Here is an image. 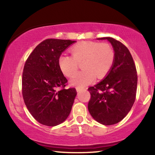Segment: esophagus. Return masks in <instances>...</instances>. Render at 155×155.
<instances>
[{
  "instance_id": "1",
  "label": "esophagus",
  "mask_w": 155,
  "mask_h": 155,
  "mask_svg": "<svg viewBox=\"0 0 155 155\" xmlns=\"http://www.w3.org/2000/svg\"><path fill=\"white\" fill-rule=\"evenodd\" d=\"M76 90H77V92H81L82 90H85V89L84 88H80V87H76Z\"/></svg>"
}]
</instances>
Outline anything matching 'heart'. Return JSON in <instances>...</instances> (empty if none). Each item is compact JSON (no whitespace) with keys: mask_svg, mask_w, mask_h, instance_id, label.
Returning a JSON list of instances; mask_svg holds the SVG:
<instances>
[{"mask_svg":"<svg viewBox=\"0 0 155 155\" xmlns=\"http://www.w3.org/2000/svg\"><path fill=\"white\" fill-rule=\"evenodd\" d=\"M72 56L62 54L58 58V65L65 76L72 78L78 71L79 64L83 70L76 74L71 84L84 87L92 83L96 76L99 79L109 73L115 58L113 48L108 43L96 41L80 42L70 49Z\"/></svg>","mask_w":155,"mask_h":155,"instance_id":"1","label":"heart"}]
</instances>
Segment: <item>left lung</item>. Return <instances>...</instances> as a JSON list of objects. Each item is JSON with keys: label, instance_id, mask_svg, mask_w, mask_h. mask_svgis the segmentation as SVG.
I'll return each instance as SVG.
<instances>
[{"label": "left lung", "instance_id": "8db88e82", "mask_svg": "<svg viewBox=\"0 0 155 155\" xmlns=\"http://www.w3.org/2000/svg\"><path fill=\"white\" fill-rule=\"evenodd\" d=\"M107 39L115 53L114 64L104 79L90 87L88 110L94 120L105 126L120 122L130 111L136 97L137 75L130 51L124 44L111 37Z\"/></svg>", "mask_w": 155, "mask_h": 155}]
</instances>
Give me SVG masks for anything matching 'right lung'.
<instances>
[{
    "label": "right lung",
    "mask_w": 155,
    "mask_h": 155,
    "mask_svg": "<svg viewBox=\"0 0 155 155\" xmlns=\"http://www.w3.org/2000/svg\"><path fill=\"white\" fill-rule=\"evenodd\" d=\"M75 41L47 39L36 46L25 63L22 97L27 109L40 124L55 126L71 113L77 92L65 89L68 80L58 65L62 52Z\"/></svg>",
    "instance_id": "right-lung-1"
}]
</instances>
